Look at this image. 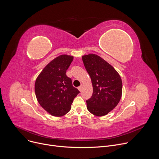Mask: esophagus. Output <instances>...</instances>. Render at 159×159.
I'll return each instance as SVG.
<instances>
[{"mask_svg": "<svg viewBox=\"0 0 159 159\" xmlns=\"http://www.w3.org/2000/svg\"><path fill=\"white\" fill-rule=\"evenodd\" d=\"M78 89H79V90L80 92H81V91H82V86L79 87H78Z\"/></svg>", "mask_w": 159, "mask_h": 159, "instance_id": "obj_1", "label": "esophagus"}]
</instances>
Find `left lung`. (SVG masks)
<instances>
[{
	"instance_id": "1",
	"label": "left lung",
	"mask_w": 159,
	"mask_h": 159,
	"mask_svg": "<svg viewBox=\"0 0 159 159\" xmlns=\"http://www.w3.org/2000/svg\"><path fill=\"white\" fill-rule=\"evenodd\" d=\"M82 58L93 87L92 97L86 101L87 108L95 116H105L121 98V77L114 67L96 54L85 55Z\"/></svg>"
}]
</instances>
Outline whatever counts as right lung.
<instances>
[{
	"label": "right lung",
	"mask_w": 159,
	"mask_h": 159,
	"mask_svg": "<svg viewBox=\"0 0 159 159\" xmlns=\"http://www.w3.org/2000/svg\"><path fill=\"white\" fill-rule=\"evenodd\" d=\"M74 57L61 55L52 60L37 77L34 90L38 102L49 114L60 117L69 112L80 93L66 72Z\"/></svg>",
	"instance_id": "add662e5"
}]
</instances>
